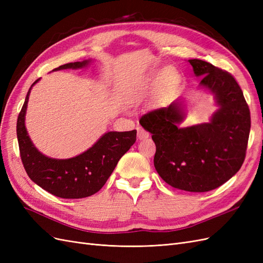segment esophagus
<instances>
[{
  "instance_id": "1",
  "label": "esophagus",
  "mask_w": 263,
  "mask_h": 263,
  "mask_svg": "<svg viewBox=\"0 0 263 263\" xmlns=\"http://www.w3.org/2000/svg\"><path fill=\"white\" fill-rule=\"evenodd\" d=\"M137 137H138V139H146L149 137V133L139 126V127H137Z\"/></svg>"
}]
</instances>
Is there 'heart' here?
Listing matches in <instances>:
<instances>
[{
	"instance_id": "b5f03b06",
	"label": "heart",
	"mask_w": 263,
	"mask_h": 263,
	"mask_svg": "<svg viewBox=\"0 0 263 263\" xmlns=\"http://www.w3.org/2000/svg\"><path fill=\"white\" fill-rule=\"evenodd\" d=\"M179 78V73L177 69L172 67V66H168L164 67L161 70H155L153 72L150 73L149 78L147 79V85H157L160 82L164 83V84H170L173 83L174 81H177Z\"/></svg>"
}]
</instances>
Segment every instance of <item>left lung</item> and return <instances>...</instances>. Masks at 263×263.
I'll list each match as a JSON object with an SVG mask.
<instances>
[{
  "mask_svg": "<svg viewBox=\"0 0 263 263\" xmlns=\"http://www.w3.org/2000/svg\"><path fill=\"white\" fill-rule=\"evenodd\" d=\"M201 78L198 89L214 95V112L208 123L180 127L187 110L178 99L140 118L156 144L155 168L169 185L187 192H208L239 171L250 133V110L234 77L200 60H189Z\"/></svg>",
  "mask_w": 263,
  "mask_h": 263,
  "instance_id": "obj_1",
  "label": "left lung"
}]
</instances>
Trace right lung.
I'll return each mask as SVG.
<instances>
[{
  "label": "right lung",
  "instance_id": "obj_1",
  "mask_svg": "<svg viewBox=\"0 0 263 263\" xmlns=\"http://www.w3.org/2000/svg\"><path fill=\"white\" fill-rule=\"evenodd\" d=\"M91 59L70 62L53 69H82ZM17 118V139L21 158L28 177L47 192L61 198H83L91 196L103 187L114 171L117 162L136 141L137 130L107 132L84 153L69 159H54L39 151L29 138L25 116L30 90Z\"/></svg>",
  "mask_w": 263,
  "mask_h": 263
}]
</instances>
